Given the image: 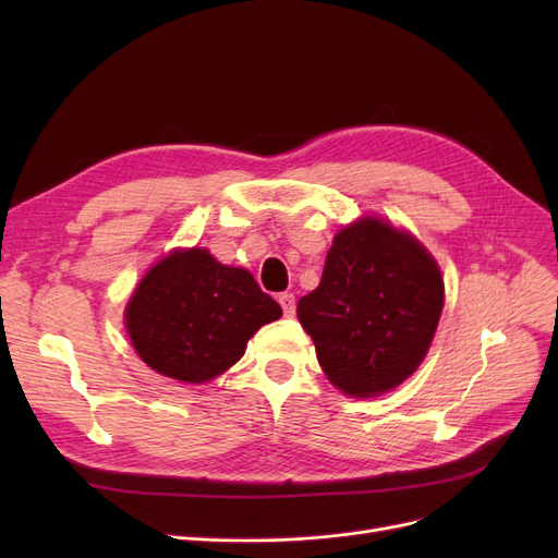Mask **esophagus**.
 Instances as JSON below:
<instances>
[{
	"instance_id": "34e87169",
	"label": "esophagus",
	"mask_w": 558,
	"mask_h": 558,
	"mask_svg": "<svg viewBox=\"0 0 558 558\" xmlns=\"http://www.w3.org/2000/svg\"><path fill=\"white\" fill-rule=\"evenodd\" d=\"M279 305L283 310V316H293L295 314V295L293 293H281Z\"/></svg>"
}]
</instances>
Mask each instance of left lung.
I'll use <instances>...</instances> for the list:
<instances>
[{"label": "left lung", "instance_id": "8db88e82", "mask_svg": "<svg viewBox=\"0 0 558 558\" xmlns=\"http://www.w3.org/2000/svg\"><path fill=\"white\" fill-rule=\"evenodd\" d=\"M445 307L435 258L410 232L365 216L335 234L318 289L298 318L326 377L353 398H375L426 359Z\"/></svg>", "mask_w": 558, "mask_h": 558}]
</instances>
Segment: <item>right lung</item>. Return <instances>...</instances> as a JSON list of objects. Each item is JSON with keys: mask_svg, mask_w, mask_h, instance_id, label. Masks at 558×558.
<instances>
[{"mask_svg": "<svg viewBox=\"0 0 558 558\" xmlns=\"http://www.w3.org/2000/svg\"><path fill=\"white\" fill-rule=\"evenodd\" d=\"M281 307L248 269L207 248H177L148 269L125 307L134 351L162 377L205 384L244 356L246 342Z\"/></svg>", "mask_w": 558, "mask_h": 558, "instance_id": "1", "label": "right lung"}]
</instances>
